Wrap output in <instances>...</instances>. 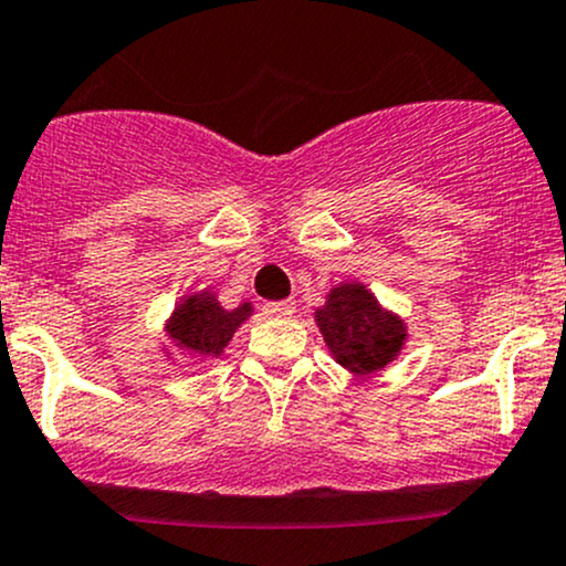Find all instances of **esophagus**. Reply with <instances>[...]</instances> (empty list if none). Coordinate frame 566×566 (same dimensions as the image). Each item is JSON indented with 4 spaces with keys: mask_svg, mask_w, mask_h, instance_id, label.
I'll return each mask as SVG.
<instances>
[{
    "mask_svg": "<svg viewBox=\"0 0 566 566\" xmlns=\"http://www.w3.org/2000/svg\"><path fill=\"white\" fill-rule=\"evenodd\" d=\"M262 310H264V315H270V317H291V315L296 313V302H294V300L266 302Z\"/></svg>",
    "mask_w": 566,
    "mask_h": 566,
    "instance_id": "obj_1",
    "label": "esophagus"
}]
</instances>
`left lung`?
<instances>
[{
	"label": "left lung",
	"mask_w": 566,
	"mask_h": 566,
	"mask_svg": "<svg viewBox=\"0 0 566 566\" xmlns=\"http://www.w3.org/2000/svg\"><path fill=\"white\" fill-rule=\"evenodd\" d=\"M313 315L332 358L355 377L392 364L409 339L403 317L360 281L336 283Z\"/></svg>",
	"instance_id": "1"
}]
</instances>
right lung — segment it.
Masks as SVG:
<instances>
[{
    "mask_svg": "<svg viewBox=\"0 0 566 566\" xmlns=\"http://www.w3.org/2000/svg\"><path fill=\"white\" fill-rule=\"evenodd\" d=\"M251 315V302H240L238 307L227 310L221 307L216 291L202 289L192 291V294H184L181 300L176 302L174 313L165 321L163 332L176 350H181L189 360L202 366L208 364V360H216L224 355L234 332H238ZM163 350L168 353V347L163 345Z\"/></svg>",
    "mask_w": 566,
    "mask_h": 566,
    "instance_id": "1",
    "label": "right lung"
}]
</instances>
